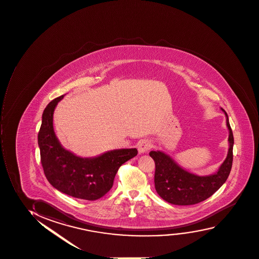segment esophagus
<instances>
[{"instance_id":"1","label":"esophagus","mask_w":259,"mask_h":259,"mask_svg":"<svg viewBox=\"0 0 259 259\" xmlns=\"http://www.w3.org/2000/svg\"><path fill=\"white\" fill-rule=\"evenodd\" d=\"M152 147V144L149 140H142L138 144V152L144 154Z\"/></svg>"}]
</instances>
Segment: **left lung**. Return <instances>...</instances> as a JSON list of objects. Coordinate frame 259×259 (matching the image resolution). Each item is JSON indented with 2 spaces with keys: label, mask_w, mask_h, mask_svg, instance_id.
Listing matches in <instances>:
<instances>
[{
  "label": "left lung",
  "mask_w": 259,
  "mask_h": 259,
  "mask_svg": "<svg viewBox=\"0 0 259 259\" xmlns=\"http://www.w3.org/2000/svg\"><path fill=\"white\" fill-rule=\"evenodd\" d=\"M226 117L229 131L227 156L217 171L207 176H199L188 171L166 153L156 150L150 156L156 163L155 188L162 199L175 205H191L209 198L227 180L233 161L234 138L227 113L222 109Z\"/></svg>",
  "instance_id": "8db88e82"
}]
</instances>
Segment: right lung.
<instances>
[{"mask_svg":"<svg viewBox=\"0 0 259 259\" xmlns=\"http://www.w3.org/2000/svg\"><path fill=\"white\" fill-rule=\"evenodd\" d=\"M63 96L44 109L38 133L41 162L48 181L61 192L79 199H99L113 186L119 167L137 155L134 149L109 150L93 157L76 156L66 150L56 137L54 111Z\"/></svg>","mask_w":259,"mask_h":259,"instance_id":"1","label":"right lung"}]
</instances>
